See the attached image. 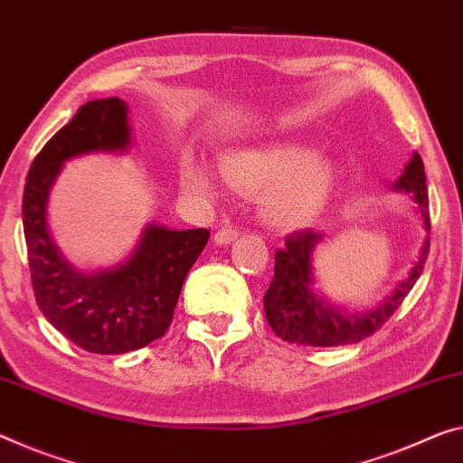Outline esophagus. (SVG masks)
Listing matches in <instances>:
<instances>
[{
    "instance_id": "esophagus-1",
    "label": "esophagus",
    "mask_w": 463,
    "mask_h": 463,
    "mask_svg": "<svg viewBox=\"0 0 463 463\" xmlns=\"http://www.w3.org/2000/svg\"><path fill=\"white\" fill-rule=\"evenodd\" d=\"M240 236V230L236 225H223L222 230H217L215 233V241L217 244H232L233 240Z\"/></svg>"
}]
</instances>
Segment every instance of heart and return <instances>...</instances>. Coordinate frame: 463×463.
Wrapping results in <instances>:
<instances>
[{"instance_id": "heart-1", "label": "heart", "mask_w": 463, "mask_h": 463, "mask_svg": "<svg viewBox=\"0 0 463 463\" xmlns=\"http://www.w3.org/2000/svg\"><path fill=\"white\" fill-rule=\"evenodd\" d=\"M222 174L241 190H260L262 211L269 222L281 227H300L312 222L325 207L333 186V167L310 157L300 146L269 145L240 148L223 155ZM184 186L198 194H213L217 180L207 165L186 163L182 174Z\"/></svg>"}]
</instances>
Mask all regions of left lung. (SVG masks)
Listing matches in <instances>:
<instances>
[{
  "label": "left lung",
  "instance_id": "1",
  "mask_svg": "<svg viewBox=\"0 0 463 463\" xmlns=\"http://www.w3.org/2000/svg\"><path fill=\"white\" fill-rule=\"evenodd\" d=\"M397 190L411 192L420 204L426 230H430L429 217V188H426L424 163L418 153L405 165L400 180L395 182ZM323 233L315 230H300L286 238V248L275 252V275L269 289L265 291V315L277 337L289 344L331 347L358 344L371 337L385 325L391 315L400 308L403 298L410 294L414 283L424 269V260L429 256L430 240L426 238L422 254L411 269L408 279L400 283L393 294L385 302H381L371 312L350 315V312L335 310L325 304L312 291V250L321 241Z\"/></svg>",
  "mask_w": 463,
  "mask_h": 463
}]
</instances>
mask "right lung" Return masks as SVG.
<instances>
[{"label":"right lung","mask_w":463,"mask_h":463,"mask_svg":"<svg viewBox=\"0 0 463 463\" xmlns=\"http://www.w3.org/2000/svg\"><path fill=\"white\" fill-rule=\"evenodd\" d=\"M128 103L118 97L84 103L53 134L28 169L23 223L28 269L43 315L72 344L92 354H126L165 335L184 279L211 232L148 225L134 254L111 271L84 275L58 252L47 232V198L63 161L82 153L124 151Z\"/></svg>","instance_id":"1"}]
</instances>
